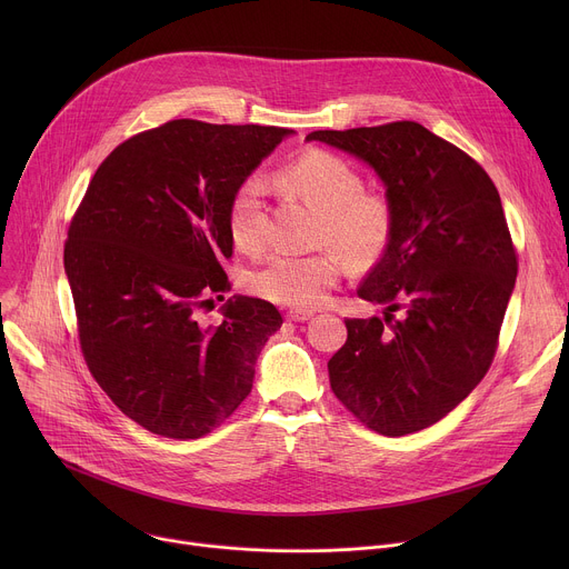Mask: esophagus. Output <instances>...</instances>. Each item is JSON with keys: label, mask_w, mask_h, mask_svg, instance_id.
<instances>
[{"label": "esophagus", "mask_w": 569, "mask_h": 569, "mask_svg": "<svg viewBox=\"0 0 569 569\" xmlns=\"http://www.w3.org/2000/svg\"><path fill=\"white\" fill-rule=\"evenodd\" d=\"M310 317H312L310 310H290V312H286L288 321H308Z\"/></svg>", "instance_id": "34e87169"}]
</instances>
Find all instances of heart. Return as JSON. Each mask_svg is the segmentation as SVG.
Instances as JSON below:
<instances>
[{
    "instance_id": "heart-1",
    "label": "heart",
    "mask_w": 569,
    "mask_h": 569,
    "mask_svg": "<svg viewBox=\"0 0 569 569\" xmlns=\"http://www.w3.org/2000/svg\"><path fill=\"white\" fill-rule=\"evenodd\" d=\"M277 184L319 213L317 242L332 248L312 254H274L248 272L246 286L279 306L315 308L342 279L347 259L365 270L389 250L396 231V207L380 189H365L362 173L340 154L306 150L274 176ZM227 229L233 246L257 254L268 246L270 216L257 180L242 182L229 200Z\"/></svg>"
}]
</instances>
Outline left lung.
<instances>
[{
	"label": "left lung",
	"mask_w": 569,
	"mask_h": 569,
	"mask_svg": "<svg viewBox=\"0 0 569 569\" xmlns=\"http://www.w3.org/2000/svg\"><path fill=\"white\" fill-rule=\"evenodd\" d=\"M306 139L365 159L396 207L391 246L358 288L385 317L345 319L331 389L378 435L430 428L479 385L498 351L518 274L500 193L470 154L417 121Z\"/></svg>",
	"instance_id": "8db88e82"
}]
</instances>
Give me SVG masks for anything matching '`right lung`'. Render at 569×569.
Segmentation results:
<instances>
[{
    "label": "right lung",
    "instance_id": "right-lung-1",
    "mask_svg": "<svg viewBox=\"0 0 569 569\" xmlns=\"http://www.w3.org/2000/svg\"><path fill=\"white\" fill-rule=\"evenodd\" d=\"M286 134L196 119L143 130L101 161L69 222L80 351L117 408L152 435L200 439L229 419L281 329L279 310L254 297L229 299L218 327L198 315L229 290V200Z\"/></svg>",
    "mask_w": 569,
    "mask_h": 569
}]
</instances>
